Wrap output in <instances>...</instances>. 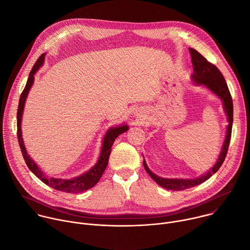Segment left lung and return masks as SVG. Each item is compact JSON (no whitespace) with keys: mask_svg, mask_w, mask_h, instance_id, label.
<instances>
[{"mask_svg":"<svg viewBox=\"0 0 250 250\" xmlns=\"http://www.w3.org/2000/svg\"><path fill=\"white\" fill-rule=\"evenodd\" d=\"M190 53L192 56V63L194 66V74L192 76L193 81L196 82L198 85H205L207 88H208L211 92L215 93L217 96H219L223 100L225 112L228 116L229 125H228L226 139H225L224 146L217 163L213 165L211 169H209V171H208L203 176L197 178V179H190V180L189 179H165V178L158 177L149 170L146 161L144 160V166L152 179L159 186L167 190H173V191H182L185 189L195 187L207 181L212 174H215L220 169V167L222 166V164L226 159L229 146L230 142V137H231V128H232V121H233V104H232V98L229 90L228 84L226 82V79L223 76L221 71L219 70V68L216 65L208 62L196 49L190 48Z\"/></svg>","mask_w":250,"mask_h":250,"instance_id":"1","label":"left lung"}]
</instances>
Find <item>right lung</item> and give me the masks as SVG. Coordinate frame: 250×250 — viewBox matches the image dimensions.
<instances>
[{"mask_svg":"<svg viewBox=\"0 0 250 250\" xmlns=\"http://www.w3.org/2000/svg\"><path fill=\"white\" fill-rule=\"evenodd\" d=\"M43 60H44V54H42L39 59L37 60V62L34 63L31 71L29 72L28 78H27V82L26 85L23 89V91L21 94L20 97V103H19V106H18V114H17V127H18V140H19V145L21 147V151L22 153L23 159L28 167V169L37 176L39 179H41L44 184L50 186L51 188L57 190V191H61V192H65V193H71V194H75V193H81L84 191H87L88 189L93 188L101 179V177L108 165L109 162V157L111 154V150H112V146L114 145L115 139L122 133H124L125 131H126L128 129L127 125H123L120 127H112L109 129V131L105 133L104 141H103V146H102V151H101V155L99 157L98 162L96 163V165L87 173H84L82 175H80L79 177L73 178L71 180H65V179H57V178H48L46 177L43 172L38 167V165L33 162V160L28 156L25 147H24V144L22 141V137H21V116H22V111H23V106H24V103H25V99L27 97L28 91L33 83L34 80V74L37 71L40 69V67L43 64Z\"/></svg>","mask_w":250,"mask_h":250,"instance_id":"obj_1","label":"right lung"}]
</instances>
